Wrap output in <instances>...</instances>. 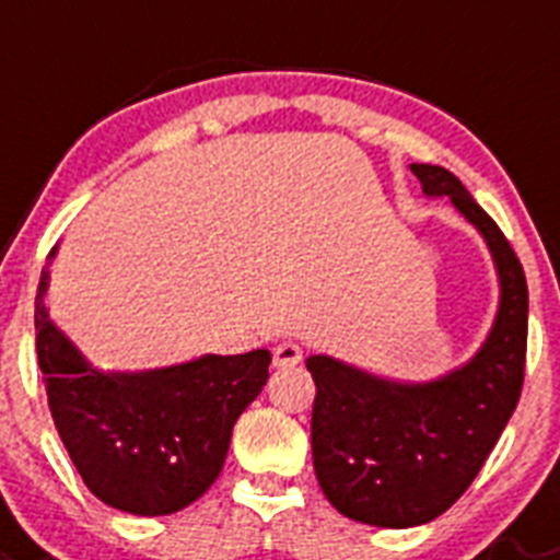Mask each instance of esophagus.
<instances>
[{
    "instance_id": "obj_1",
    "label": "esophagus",
    "mask_w": 560,
    "mask_h": 560,
    "mask_svg": "<svg viewBox=\"0 0 560 560\" xmlns=\"http://www.w3.org/2000/svg\"><path fill=\"white\" fill-rule=\"evenodd\" d=\"M301 359H304V351L295 342H279L273 348V364L279 370L295 368V364H301Z\"/></svg>"
}]
</instances>
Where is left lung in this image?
Segmentation results:
<instances>
[{
  "mask_svg": "<svg viewBox=\"0 0 560 560\" xmlns=\"http://www.w3.org/2000/svg\"><path fill=\"white\" fill-rule=\"evenodd\" d=\"M428 198H451L492 254L500 304L492 331L462 368L398 381L317 353L312 458L328 503L375 527H415L445 514L472 483L520 404L527 281L498 223L439 165H411Z\"/></svg>",
  "mask_w": 560,
  "mask_h": 560,
  "instance_id": "obj_1",
  "label": "left lung"
}]
</instances>
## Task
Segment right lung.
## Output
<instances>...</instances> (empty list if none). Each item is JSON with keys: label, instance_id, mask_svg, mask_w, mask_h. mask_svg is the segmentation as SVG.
<instances>
[{"label": "right lung", "instance_id": "right-lung-1", "mask_svg": "<svg viewBox=\"0 0 560 560\" xmlns=\"http://www.w3.org/2000/svg\"><path fill=\"white\" fill-rule=\"evenodd\" d=\"M46 290L49 270L35 298V351L51 420L88 489L138 516L196 503L221 475L237 417L268 384L270 351L104 373L51 323Z\"/></svg>", "mask_w": 560, "mask_h": 560}]
</instances>
